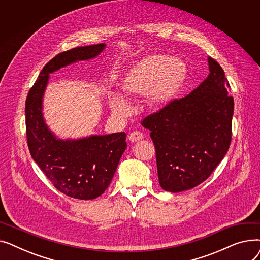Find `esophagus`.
<instances>
[{
	"label": "esophagus",
	"instance_id": "esophagus-1",
	"mask_svg": "<svg viewBox=\"0 0 260 260\" xmlns=\"http://www.w3.org/2000/svg\"><path fill=\"white\" fill-rule=\"evenodd\" d=\"M128 139L132 141V142H137V141H140L143 139V134L140 133V132H133L128 135Z\"/></svg>",
	"mask_w": 260,
	"mask_h": 260
}]
</instances>
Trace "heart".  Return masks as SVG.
<instances>
[{"mask_svg":"<svg viewBox=\"0 0 260 260\" xmlns=\"http://www.w3.org/2000/svg\"><path fill=\"white\" fill-rule=\"evenodd\" d=\"M186 78L187 67L181 60L151 54L128 68L119 81V87L125 97L143 95L149 106L162 108L178 97ZM109 104L120 117H126L131 112L129 102L120 94H113Z\"/></svg>","mask_w":260,"mask_h":260,"instance_id":"b5f03b06","label":"heart"}]
</instances>
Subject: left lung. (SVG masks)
<instances>
[{"label": "left lung", "mask_w": 260, "mask_h": 260, "mask_svg": "<svg viewBox=\"0 0 260 260\" xmlns=\"http://www.w3.org/2000/svg\"><path fill=\"white\" fill-rule=\"evenodd\" d=\"M208 62L210 74L196 89L141 122L155 144L160 186L171 193L207 180L231 144L234 99L221 66Z\"/></svg>", "instance_id": "8db88e82"}]
</instances>
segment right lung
Instances as JSON below:
<instances>
[{
  "label": "right lung",
  "instance_id": "1",
  "mask_svg": "<svg viewBox=\"0 0 260 260\" xmlns=\"http://www.w3.org/2000/svg\"><path fill=\"white\" fill-rule=\"evenodd\" d=\"M105 46L101 43L59 53L41 71L25 103L27 143L32 159L54 187L81 200L94 199L105 192L127 146L126 134L59 139L44 120L43 97L49 74L75 62L93 59Z\"/></svg>",
  "mask_w": 260,
  "mask_h": 260
}]
</instances>
